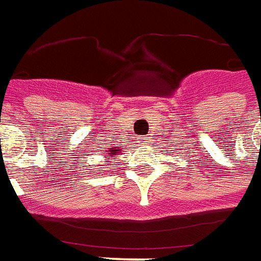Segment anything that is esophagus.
Masks as SVG:
<instances>
[{
    "instance_id": "obj_1",
    "label": "esophagus",
    "mask_w": 261,
    "mask_h": 261,
    "mask_svg": "<svg viewBox=\"0 0 261 261\" xmlns=\"http://www.w3.org/2000/svg\"><path fill=\"white\" fill-rule=\"evenodd\" d=\"M149 142H150V138H149V136H147V138H139L138 143L146 144V143H149Z\"/></svg>"
}]
</instances>
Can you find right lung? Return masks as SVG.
<instances>
[{"instance_id": "1", "label": "right lung", "mask_w": 261, "mask_h": 261, "mask_svg": "<svg viewBox=\"0 0 261 261\" xmlns=\"http://www.w3.org/2000/svg\"><path fill=\"white\" fill-rule=\"evenodd\" d=\"M119 153H121V149H118V147H110V149L107 150V160H110L111 157H114V155H119ZM107 163H110V161H107Z\"/></svg>"}]
</instances>
